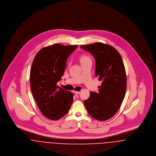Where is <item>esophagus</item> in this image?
I'll use <instances>...</instances> for the list:
<instances>
[{
    "instance_id": "1",
    "label": "esophagus",
    "mask_w": 156,
    "mask_h": 156,
    "mask_svg": "<svg viewBox=\"0 0 156 156\" xmlns=\"http://www.w3.org/2000/svg\"><path fill=\"white\" fill-rule=\"evenodd\" d=\"M73 93H74L75 94H80V91H73Z\"/></svg>"
}]
</instances>
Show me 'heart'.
I'll use <instances>...</instances> for the list:
<instances>
[{
	"instance_id": "obj_1",
	"label": "heart",
	"mask_w": 156,
	"mask_h": 156,
	"mask_svg": "<svg viewBox=\"0 0 156 156\" xmlns=\"http://www.w3.org/2000/svg\"><path fill=\"white\" fill-rule=\"evenodd\" d=\"M91 60L90 58L87 56L86 55H81L80 57V61H81V63H83V62H84L86 61L87 60Z\"/></svg>"
}]
</instances>
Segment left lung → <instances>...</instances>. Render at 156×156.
Masks as SVG:
<instances>
[{"mask_svg": "<svg viewBox=\"0 0 156 156\" xmlns=\"http://www.w3.org/2000/svg\"><path fill=\"white\" fill-rule=\"evenodd\" d=\"M96 62L95 75L102 81L99 91H90L84 101L88 113L99 121L107 120L118 111L125 96L127 80L121 55L113 47L101 42L82 45Z\"/></svg>", "mask_w": 156, "mask_h": 156, "instance_id": "8db88e82", "label": "left lung"}]
</instances>
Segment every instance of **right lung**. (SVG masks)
Instances as JSON below:
<instances>
[{
  "label": "right lung",
  "mask_w": 156,
  "mask_h": 156,
  "mask_svg": "<svg viewBox=\"0 0 156 156\" xmlns=\"http://www.w3.org/2000/svg\"><path fill=\"white\" fill-rule=\"evenodd\" d=\"M78 47L55 44L42 48L34 59L30 74V89L41 112L47 119L57 120L65 115L73 94L57 86L70 54Z\"/></svg>",
  "instance_id": "right-lung-1"
}]
</instances>
